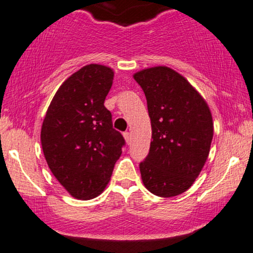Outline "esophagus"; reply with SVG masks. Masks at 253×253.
Masks as SVG:
<instances>
[{"instance_id": "esophagus-1", "label": "esophagus", "mask_w": 253, "mask_h": 253, "mask_svg": "<svg viewBox=\"0 0 253 253\" xmlns=\"http://www.w3.org/2000/svg\"><path fill=\"white\" fill-rule=\"evenodd\" d=\"M124 137H125V140H126V142L129 143V141H130V134L128 132H125L124 133Z\"/></svg>"}]
</instances>
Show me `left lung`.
<instances>
[{
	"mask_svg": "<svg viewBox=\"0 0 253 253\" xmlns=\"http://www.w3.org/2000/svg\"><path fill=\"white\" fill-rule=\"evenodd\" d=\"M147 99L152 124L149 154L140 164L145 187L161 197L184 193L198 177L213 136L210 108L183 76L167 66L133 75Z\"/></svg>",
	"mask_w": 253,
	"mask_h": 253,
	"instance_id": "1",
	"label": "left lung"
}]
</instances>
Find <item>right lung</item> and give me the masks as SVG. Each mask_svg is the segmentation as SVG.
Returning a JSON list of instances; mask_svg holds the SVG:
<instances>
[{"mask_svg": "<svg viewBox=\"0 0 253 253\" xmlns=\"http://www.w3.org/2000/svg\"><path fill=\"white\" fill-rule=\"evenodd\" d=\"M114 71L83 66L59 86L42 124L41 142L51 172L77 200H92L111 180L125 140L112 127L104 101Z\"/></svg>", "mask_w": 253, "mask_h": 253, "instance_id": "1", "label": "right lung"}]
</instances>
